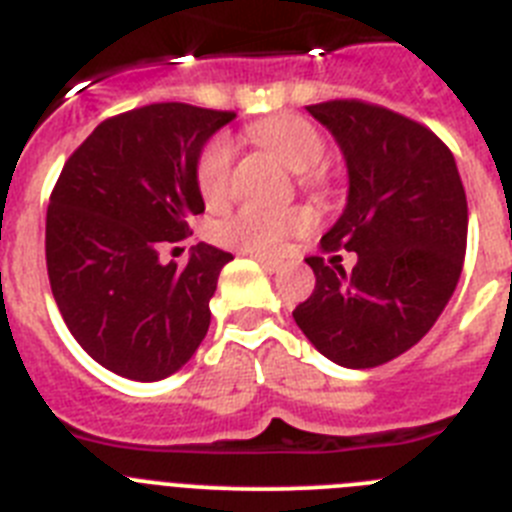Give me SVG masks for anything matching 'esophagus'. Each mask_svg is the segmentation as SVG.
Returning a JSON list of instances; mask_svg holds the SVG:
<instances>
[{"label": "esophagus", "mask_w": 512, "mask_h": 512, "mask_svg": "<svg viewBox=\"0 0 512 512\" xmlns=\"http://www.w3.org/2000/svg\"><path fill=\"white\" fill-rule=\"evenodd\" d=\"M253 259L259 261V264L264 266V271H269V274H274V271L282 269V264H279L277 259H266V256H253Z\"/></svg>", "instance_id": "1"}]
</instances>
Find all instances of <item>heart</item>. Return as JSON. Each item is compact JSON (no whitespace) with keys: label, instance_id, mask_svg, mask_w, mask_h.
Here are the masks:
<instances>
[{"label":"heart","instance_id":"b5f03b06","mask_svg":"<svg viewBox=\"0 0 512 512\" xmlns=\"http://www.w3.org/2000/svg\"><path fill=\"white\" fill-rule=\"evenodd\" d=\"M253 135L266 148L277 153L289 169L305 171L318 169L328 156V143L320 130L305 117L282 115L259 122ZM233 140L228 135H215L202 146L194 166L197 187L205 200H220L228 192L230 171H233ZM310 212L300 207L289 210H266V207L243 205L233 215L223 217L215 225V235L228 246L248 253H277L289 235H297L310 228Z\"/></svg>","mask_w":512,"mask_h":512}]
</instances>
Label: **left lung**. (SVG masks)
I'll use <instances>...</instances> for the list:
<instances>
[{
  "label": "left lung",
  "instance_id": "left-lung-1",
  "mask_svg": "<svg viewBox=\"0 0 512 512\" xmlns=\"http://www.w3.org/2000/svg\"><path fill=\"white\" fill-rule=\"evenodd\" d=\"M338 140L348 202L307 256L315 289L295 323L320 354L369 369L405 354L433 328L467 253V194L454 153L420 122L361 99L307 107ZM354 250L342 269L327 253Z\"/></svg>",
  "mask_w": 512,
  "mask_h": 512
}]
</instances>
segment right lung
<instances>
[{
    "instance_id": "obj_1",
    "label": "right lung",
    "mask_w": 512,
    "mask_h": 512,
    "mask_svg": "<svg viewBox=\"0 0 512 512\" xmlns=\"http://www.w3.org/2000/svg\"><path fill=\"white\" fill-rule=\"evenodd\" d=\"M235 112L156 102L99 122L63 164L45 215V264L71 336L104 369L156 382L182 369L210 328V297L233 256L207 243L187 266L158 246L205 212L197 156Z\"/></svg>"
}]
</instances>
